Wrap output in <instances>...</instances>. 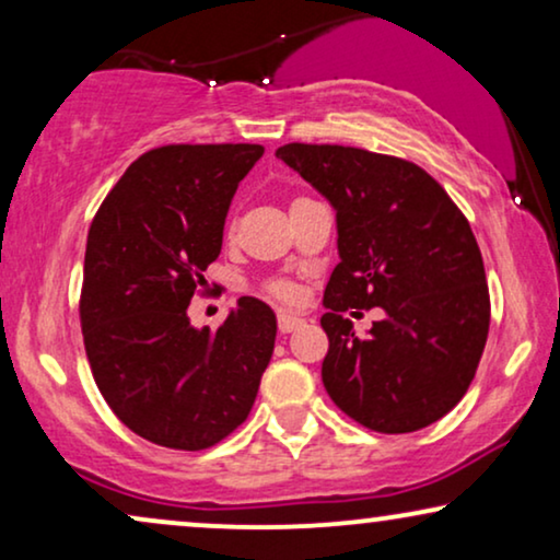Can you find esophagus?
I'll return each instance as SVG.
<instances>
[{"label":"esophagus","instance_id":"obj_1","mask_svg":"<svg viewBox=\"0 0 560 560\" xmlns=\"http://www.w3.org/2000/svg\"><path fill=\"white\" fill-rule=\"evenodd\" d=\"M303 324H305V320H303L301 316H295V313H285V311L278 313V328H280V334L295 331V328H301Z\"/></svg>","mask_w":560,"mask_h":560}]
</instances>
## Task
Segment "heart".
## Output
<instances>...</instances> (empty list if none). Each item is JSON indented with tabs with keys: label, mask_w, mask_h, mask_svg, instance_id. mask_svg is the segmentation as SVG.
<instances>
[{
	"label": "heart",
	"mask_w": 560,
	"mask_h": 560,
	"mask_svg": "<svg viewBox=\"0 0 560 560\" xmlns=\"http://www.w3.org/2000/svg\"><path fill=\"white\" fill-rule=\"evenodd\" d=\"M272 293L282 298V301H295L298 298V290L293 285H288V282H278V285H272Z\"/></svg>",
	"instance_id": "b5f03b06"
}]
</instances>
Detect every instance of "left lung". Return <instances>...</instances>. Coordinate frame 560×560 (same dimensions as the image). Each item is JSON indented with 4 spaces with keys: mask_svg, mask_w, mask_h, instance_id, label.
I'll return each mask as SVG.
<instances>
[{
    "mask_svg": "<svg viewBox=\"0 0 560 560\" xmlns=\"http://www.w3.org/2000/svg\"><path fill=\"white\" fill-rule=\"evenodd\" d=\"M282 163L336 211L320 326L331 400L372 431L412 433L469 389L489 334V290L469 221L423 167L341 144H282ZM380 307L366 337L342 318ZM357 313V311H351Z\"/></svg>",
    "mask_w": 560,
    "mask_h": 560,
    "instance_id": "8db88e82",
    "label": "left lung"
}]
</instances>
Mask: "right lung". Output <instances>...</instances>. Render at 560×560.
<instances>
[{
	"label": "right lung",
	"instance_id": "right-lung-1",
	"mask_svg": "<svg viewBox=\"0 0 560 560\" xmlns=\"http://www.w3.org/2000/svg\"><path fill=\"white\" fill-rule=\"evenodd\" d=\"M262 144H167L121 175L89 229L81 328L94 380L121 423L158 446L198 451L244 423L278 334L244 295L217 331L188 303L221 252L236 186Z\"/></svg>",
	"mask_w": 560,
	"mask_h": 560
}]
</instances>
